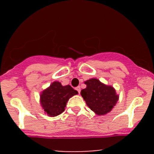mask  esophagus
<instances>
[{
	"label": "esophagus",
	"mask_w": 154,
	"mask_h": 154,
	"mask_svg": "<svg viewBox=\"0 0 154 154\" xmlns=\"http://www.w3.org/2000/svg\"><path fill=\"white\" fill-rule=\"evenodd\" d=\"M75 90H76V91H77V92H78V93H80V91H81V88L79 87V86H78V87H77L75 88Z\"/></svg>",
	"instance_id": "obj_1"
}]
</instances>
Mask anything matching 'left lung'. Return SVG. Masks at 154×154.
Wrapping results in <instances>:
<instances>
[{
    "instance_id": "obj_1",
    "label": "left lung",
    "mask_w": 154,
    "mask_h": 154,
    "mask_svg": "<svg viewBox=\"0 0 154 154\" xmlns=\"http://www.w3.org/2000/svg\"><path fill=\"white\" fill-rule=\"evenodd\" d=\"M85 84L86 88L81 91V95L88 106L98 116L110 112L119 100V95L114 88L105 85L97 78L88 79Z\"/></svg>"
}]
</instances>
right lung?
Segmentation results:
<instances>
[{
    "mask_svg": "<svg viewBox=\"0 0 154 154\" xmlns=\"http://www.w3.org/2000/svg\"><path fill=\"white\" fill-rule=\"evenodd\" d=\"M77 94L78 92L69 85L63 86L61 82L55 81L40 93V103L44 113L54 117L61 114L65 110L69 99Z\"/></svg>",
    "mask_w": 154,
    "mask_h": 154,
    "instance_id": "obj_1",
    "label": "right lung"
}]
</instances>
